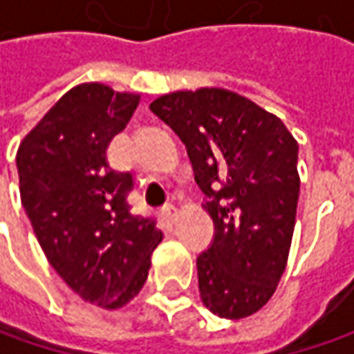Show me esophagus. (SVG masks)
<instances>
[{
  "instance_id": "esophagus-1",
  "label": "esophagus",
  "mask_w": 354,
  "mask_h": 354,
  "mask_svg": "<svg viewBox=\"0 0 354 354\" xmlns=\"http://www.w3.org/2000/svg\"><path fill=\"white\" fill-rule=\"evenodd\" d=\"M161 216H163V221H165L167 225H173L175 218H177V209H175L173 205H167V207L161 209Z\"/></svg>"
}]
</instances>
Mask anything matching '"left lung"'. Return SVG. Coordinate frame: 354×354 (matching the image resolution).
I'll use <instances>...</instances> for the list:
<instances>
[{
	"label": "left lung",
	"mask_w": 354,
	"mask_h": 354,
	"mask_svg": "<svg viewBox=\"0 0 354 354\" xmlns=\"http://www.w3.org/2000/svg\"><path fill=\"white\" fill-rule=\"evenodd\" d=\"M185 143L214 240L197 258L201 299L223 319L250 317L278 288L299 198L297 142L278 116L225 88L149 104Z\"/></svg>",
	"instance_id": "obj_1"
}]
</instances>
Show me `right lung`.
I'll return each mask as SVG.
<instances>
[{"mask_svg": "<svg viewBox=\"0 0 354 354\" xmlns=\"http://www.w3.org/2000/svg\"><path fill=\"white\" fill-rule=\"evenodd\" d=\"M140 94L100 82L71 88L19 143L23 209L66 286L84 301L118 309L143 288L156 221L131 211V173L114 171L106 149L128 126Z\"/></svg>", "mask_w": 354, "mask_h": 354, "instance_id": "1", "label": "right lung"}]
</instances>
